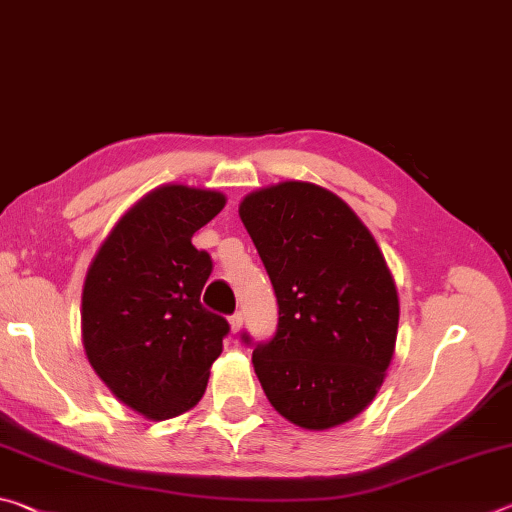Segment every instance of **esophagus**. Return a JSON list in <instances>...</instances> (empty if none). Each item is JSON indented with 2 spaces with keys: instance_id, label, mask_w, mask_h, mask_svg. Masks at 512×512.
<instances>
[{
  "instance_id": "1",
  "label": "esophagus",
  "mask_w": 512,
  "mask_h": 512,
  "mask_svg": "<svg viewBox=\"0 0 512 512\" xmlns=\"http://www.w3.org/2000/svg\"><path fill=\"white\" fill-rule=\"evenodd\" d=\"M241 326H243V314H241V312L232 314V316H230V330H232V332H239Z\"/></svg>"
}]
</instances>
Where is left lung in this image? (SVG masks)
Segmentation results:
<instances>
[{"label":"left lung","mask_w":512,"mask_h":512,"mask_svg":"<svg viewBox=\"0 0 512 512\" xmlns=\"http://www.w3.org/2000/svg\"><path fill=\"white\" fill-rule=\"evenodd\" d=\"M239 216L280 307L273 339L253 351L266 399L307 431L346 424L378 394L399 330V294L376 239L312 182L248 193Z\"/></svg>","instance_id":"8db88e82"}]
</instances>
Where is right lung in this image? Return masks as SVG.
I'll return each mask as SVG.
<instances>
[{
	"label": "right lung",
	"instance_id": "add662e5",
	"mask_svg": "<svg viewBox=\"0 0 512 512\" xmlns=\"http://www.w3.org/2000/svg\"><path fill=\"white\" fill-rule=\"evenodd\" d=\"M223 207L221 191L157 186L113 225L86 273V358L120 403L152 421L202 399L230 332L200 305L212 257L191 243Z\"/></svg>",
	"mask_w": 512,
	"mask_h": 512
}]
</instances>
